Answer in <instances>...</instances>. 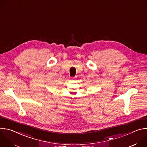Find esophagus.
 Returning <instances> with one entry per match:
<instances>
[{
    "instance_id": "1",
    "label": "esophagus",
    "mask_w": 147,
    "mask_h": 147,
    "mask_svg": "<svg viewBox=\"0 0 147 147\" xmlns=\"http://www.w3.org/2000/svg\"><path fill=\"white\" fill-rule=\"evenodd\" d=\"M72 78V79H73V80H74V78H75V77H72V78Z\"/></svg>"
}]
</instances>
